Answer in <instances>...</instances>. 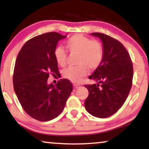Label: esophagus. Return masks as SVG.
Here are the masks:
<instances>
[{"label": "esophagus", "mask_w": 149, "mask_h": 149, "mask_svg": "<svg viewBox=\"0 0 149 149\" xmlns=\"http://www.w3.org/2000/svg\"><path fill=\"white\" fill-rule=\"evenodd\" d=\"M73 86H74V87L75 89H77V88H79V87H81V85H77V84H74V85H73Z\"/></svg>", "instance_id": "1"}]
</instances>
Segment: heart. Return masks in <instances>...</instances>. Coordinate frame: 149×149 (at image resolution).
Segmentation results:
<instances>
[{
    "instance_id": "b5f03b06",
    "label": "heart",
    "mask_w": 149,
    "mask_h": 149,
    "mask_svg": "<svg viewBox=\"0 0 149 149\" xmlns=\"http://www.w3.org/2000/svg\"><path fill=\"white\" fill-rule=\"evenodd\" d=\"M66 49L70 54H78L79 66H70L64 70V77L73 83H79L87 74V68L95 70L101 64L104 58V49L102 43L97 40L81 34H74L65 42ZM54 58L61 67H65L68 62V52L62 47L54 49Z\"/></svg>"
}]
</instances>
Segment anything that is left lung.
Wrapping results in <instances>:
<instances>
[{
    "label": "left lung",
    "mask_w": 149,
    "mask_h": 149,
    "mask_svg": "<svg viewBox=\"0 0 149 149\" xmlns=\"http://www.w3.org/2000/svg\"><path fill=\"white\" fill-rule=\"evenodd\" d=\"M91 35L102 41L104 58L89 77L97 84L84 85L89 91L85 107L91 115L107 118L117 113L127 99L132 85L133 65L129 53L119 40L100 32Z\"/></svg>",
    "instance_id": "left-lung-1"
}]
</instances>
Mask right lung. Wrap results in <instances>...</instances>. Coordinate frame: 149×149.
Returning <instances> with one entry per match:
<instances>
[{
  "label": "right lung",
  "mask_w": 149,
  "mask_h": 149,
  "mask_svg": "<svg viewBox=\"0 0 149 149\" xmlns=\"http://www.w3.org/2000/svg\"><path fill=\"white\" fill-rule=\"evenodd\" d=\"M66 36L48 32L34 36L22 47L16 59L13 82L20 104L34 119L47 121L62 113L72 91V84L63 79L47 83L49 75L58 74L54 49Z\"/></svg>",
  "instance_id": "1"
}]
</instances>
